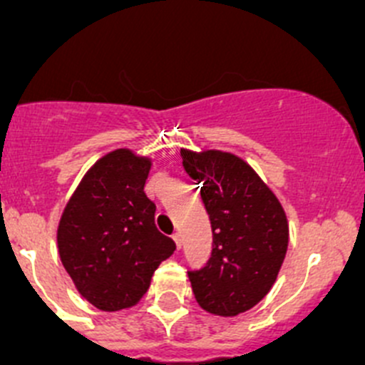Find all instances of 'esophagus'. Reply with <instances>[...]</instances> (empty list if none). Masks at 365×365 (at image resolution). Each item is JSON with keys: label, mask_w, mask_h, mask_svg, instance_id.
<instances>
[{"label": "esophagus", "mask_w": 365, "mask_h": 365, "mask_svg": "<svg viewBox=\"0 0 365 365\" xmlns=\"http://www.w3.org/2000/svg\"><path fill=\"white\" fill-rule=\"evenodd\" d=\"M173 240H175L176 249H178V251H180V249H182V244H183V242H182V235L175 233V235H173Z\"/></svg>", "instance_id": "obj_1"}]
</instances>
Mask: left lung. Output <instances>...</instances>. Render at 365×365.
I'll return each mask as SVG.
<instances>
[{"mask_svg":"<svg viewBox=\"0 0 365 365\" xmlns=\"http://www.w3.org/2000/svg\"><path fill=\"white\" fill-rule=\"evenodd\" d=\"M180 153L190 178L203 185L213 231L212 257L189 272L190 286L201 309L233 318L259 304L277 281L289 244L288 217L274 190L235 153Z\"/></svg>","mask_w":365,"mask_h":365,"instance_id":"1","label":"left lung"}]
</instances>
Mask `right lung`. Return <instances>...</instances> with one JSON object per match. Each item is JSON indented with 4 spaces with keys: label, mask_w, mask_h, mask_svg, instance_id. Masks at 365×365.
I'll return each instance as SVG.
<instances>
[{
    "label": "right lung",
    "mask_w": 365,
    "mask_h": 365,
    "mask_svg": "<svg viewBox=\"0 0 365 365\" xmlns=\"http://www.w3.org/2000/svg\"><path fill=\"white\" fill-rule=\"evenodd\" d=\"M152 159L128 148L101 157L81 178L58 224V252L84 300L106 312L130 309L176 245L155 226L145 183Z\"/></svg>",
    "instance_id": "obj_1"
}]
</instances>
